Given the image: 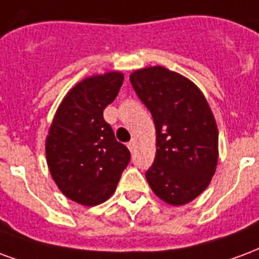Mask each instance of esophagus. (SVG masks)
Returning a JSON list of instances; mask_svg holds the SVG:
<instances>
[{
    "label": "esophagus",
    "instance_id": "34e87169",
    "mask_svg": "<svg viewBox=\"0 0 259 259\" xmlns=\"http://www.w3.org/2000/svg\"><path fill=\"white\" fill-rule=\"evenodd\" d=\"M137 143H138V141H137V138H132L131 141H130V142H128V149H130V150H134V149L137 148Z\"/></svg>",
    "mask_w": 259,
    "mask_h": 259
}]
</instances>
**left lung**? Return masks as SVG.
Masks as SVG:
<instances>
[{
    "mask_svg": "<svg viewBox=\"0 0 259 259\" xmlns=\"http://www.w3.org/2000/svg\"><path fill=\"white\" fill-rule=\"evenodd\" d=\"M131 85L156 127V157L146 171L154 193L172 205L196 199L218 163L217 122L201 91L184 75L154 66L134 71Z\"/></svg>",
    "mask_w": 259,
    "mask_h": 259,
    "instance_id": "1",
    "label": "left lung"
}]
</instances>
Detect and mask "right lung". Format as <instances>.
Instances as JSON below:
<instances>
[{
  "instance_id": "add662e5",
  "label": "right lung",
  "mask_w": 259,
  "mask_h": 259,
  "mask_svg": "<svg viewBox=\"0 0 259 259\" xmlns=\"http://www.w3.org/2000/svg\"><path fill=\"white\" fill-rule=\"evenodd\" d=\"M124 75L110 71L78 82L62 102L45 153L51 175L66 197L82 205H98L114 193L131 160L117 142L103 110L116 99Z\"/></svg>"
}]
</instances>
